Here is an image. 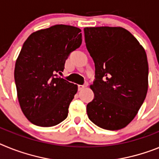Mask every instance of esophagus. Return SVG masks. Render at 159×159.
Masks as SVG:
<instances>
[{"instance_id": "esophagus-1", "label": "esophagus", "mask_w": 159, "mask_h": 159, "mask_svg": "<svg viewBox=\"0 0 159 159\" xmlns=\"http://www.w3.org/2000/svg\"><path fill=\"white\" fill-rule=\"evenodd\" d=\"M88 85H89V83H88V81H85V82L83 84V85H78V89H79V90H81V89H83L84 88L87 87Z\"/></svg>"}]
</instances>
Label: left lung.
Masks as SVG:
<instances>
[{
    "instance_id": "left-lung-1",
    "label": "left lung",
    "mask_w": 159,
    "mask_h": 159,
    "mask_svg": "<svg viewBox=\"0 0 159 159\" xmlns=\"http://www.w3.org/2000/svg\"><path fill=\"white\" fill-rule=\"evenodd\" d=\"M84 34L95 66L90 86L94 98L86 106L88 117L102 129L124 128L136 116L148 89L145 49L121 27H87Z\"/></svg>"
}]
</instances>
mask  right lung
Here are the masks:
<instances>
[{
  "mask_svg": "<svg viewBox=\"0 0 159 159\" xmlns=\"http://www.w3.org/2000/svg\"><path fill=\"white\" fill-rule=\"evenodd\" d=\"M81 30L55 25L27 38L14 70L22 112L33 124L49 127L64 121L78 85L61 78L70 53L81 45Z\"/></svg>",
  "mask_w": 159,
  "mask_h": 159,
  "instance_id": "obj_1",
  "label": "right lung"
}]
</instances>
